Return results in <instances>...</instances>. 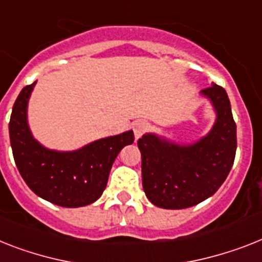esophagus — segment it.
Masks as SVG:
<instances>
[{
	"instance_id": "obj_1",
	"label": "esophagus",
	"mask_w": 262,
	"mask_h": 262,
	"mask_svg": "<svg viewBox=\"0 0 262 262\" xmlns=\"http://www.w3.org/2000/svg\"><path fill=\"white\" fill-rule=\"evenodd\" d=\"M134 135H135L136 139H139L140 136L143 135L146 133L147 129H148V123L144 122V120H138V122L134 123Z\"/></svg>"
}]
</instances>
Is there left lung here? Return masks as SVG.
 <instances>
[{"label":"left lung","instance_id":"8db88e82","mask_svg":"<svg viewBox=\"0 0 262 262\" xmlns=\"http://www.w3.org/2000/svg\"><path fill=\"white\" fill-rule=\"evenodd\" d=\"M201 94L211 101L217 119L210 133L193 144L168 142L155 134L138 140L142 182L151 204L186 209L213 195L228 177L237 150V127L228 94L213 84Z\"/></svg>","mask_w":262,"mask_h":262}]
</instances>
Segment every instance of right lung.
<instances>
[{"mask_svg": "<svg viewBox=\"0 0 262 262\" xmlns=\"http://www.w3.org/2000/svg\"><path fill=\"white\" fill-rule=\"evenodd\" d=\"M33 84L24 87L13 105L9 122L13 157L29 189L62 207L87 206L104 191L112 163L134 133L95 140L76 151L48 150L34 139L28 126L27 108Z\"/></svg>", "mask_w": 262, "mask_h": 262, "instance_id": "obj_1", "label": "right lung"}]
</instances>
